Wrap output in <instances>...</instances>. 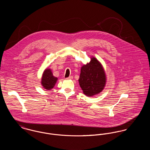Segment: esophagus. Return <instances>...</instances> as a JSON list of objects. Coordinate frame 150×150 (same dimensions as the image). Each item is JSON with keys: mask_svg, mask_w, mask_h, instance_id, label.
<instances>
[{"mask_svg": "<svg viewBox=\"0 0 150 150\" xmlns=\"http://www.w3.org/2000/svg\"><path fill=\"white\" fill-rule=\"evenodd\" d=\"M72 79H73V76H69V77L67 78L66 79H67V80H71Z\"/></svg>", "mask_w": 150, "mask_h": 150, "instance_id": "obj_1", "label": "esophagus"}]
</instances>
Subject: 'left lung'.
Segmentation results:
<instances>
[{
  "label": "left lung",
  "mask_w": 150,
  "mask_h": 150,
  "mask_svg": "<svg viewBox=\"0 0 150 150\" xmlns=\"http://www.w3.org/2000/svg\"><path fill=\"white\" fill-rule=\"evenodd\" d=\"M78 80L83 92L88 97H91L103 90L107 78L102 64L92 56L89 62L81 66Z\"/></svg>",
  "instance_id": "8db88e82"
}]
</instances>
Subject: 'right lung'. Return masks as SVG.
Listing matches in <instances>:
<instances>
[{
    "instance_id": "add662e5",
    "label": "right lung",
    "mask_w": 150,
    "mask_h": 150,
    "mask_svg": "<svg viewBox=\"0 0 150 150\" xmlns=\"http://www.w3.org/2000/svg\"><path fill=\"white\" fill-rule=\"evenodd\" d=\"M58 78L54 76L52 70L49 68H47L43 71L41 84L43 88L47 90H51L57 83Z\"/></svg>"
}]
</instances>
